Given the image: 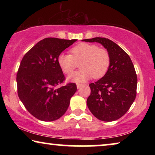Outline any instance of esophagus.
Masks as SVG:
<instances>
[{
  "label": "esophagus",
  "instance_id": "1",
  "mask_svg": "<svg viewBox=\"0 0 155 155\" xmlns=\"http://www.w3.org/2000/svg\"><path fill=\"white\" fill-rule=\"evenodd\" d=\"M83 85L84 84H77V87H78V89H80L81 87H82Z\"/></svg>",
  "mask_w": 155,
  "mask_h": 155
}]
</instances>
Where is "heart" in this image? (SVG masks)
I'll list each match as a JSON object with an SVG mask.
<instances>
[{
  "instance_id": "b5f03b06",
  "label": "heart",
  "mask_w": 155,
  "mask_h": 155,
  "mask_svg": "<svg viewBox=\"0 0 155 155\" xmlns=\"http://www.w3.org/2000/svg\"><path fill=\"white\" fill-rule=\"evenodd\" d=\"M71 55L61 53L58 57V63L65 74H70L80 63V71L68 77L70 81L80 83L92 77L102 78L107 73L111 63V57L105 48H99L95 44L81 43L71 49Z\"/></svg>"
}]
</instances>
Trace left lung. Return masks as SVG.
<instances>
[{
    "instance_id": "1",
    "label": "left lung",
    "mask_w": 155,
    "mask_h": 155,
    "mask_svg": "<svg viewBox=\"0 0 155 155\" xmlns=\"http://www.w3.org/2000/svg\"><path fill=\"white\" fill-rule=\"evenodd\" d=\"M98 42L107 48L111 63L104 76L89 84L90 95L87 104L93 115L103 121H113L122 117L136 97L137 78L130 56L114 41L102 37L83 39Z\"/></svg>"
}]
</instances>
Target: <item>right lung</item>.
Segmentation results:
<instances>
[{
	"label": "right lung",
	"instance_id": "right-lung-1",
	"mask_svg": "<svg viewBox=\"0 0 155 155\" xmlns=\"http://www.w3.org/2000/svg\"><path fill=\"white\" fill-rule=\"evenodd\" d=\"M76 41L46 38L22 59L17 73L18 97L27 111L37 119L53 121L61 118L77 91L75 83L57 87L65 80L58 57Z\"/></svg>",
	"mask_w": 155,
	"mask_h": 155
}]
</instances>
